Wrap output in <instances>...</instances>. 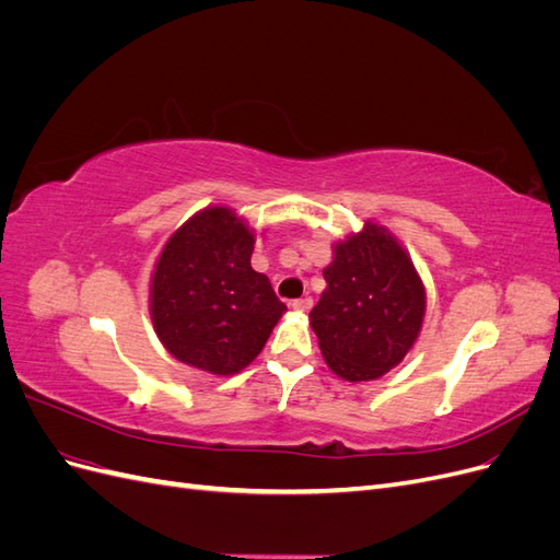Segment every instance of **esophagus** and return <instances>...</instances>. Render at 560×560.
<instances>
[{
	"label": "esophagus",
	"mask_w": 560,
	"mask_h": 560,
	"mask_svg": "<svg viewBox=\"0 0 560 560\" xmlns=\"http://www.w3.org/2000/svg\"><path fill=\"white\" fill-rule=\"evenodd\" d=\"M292 308H294L296 313H308V311L313 308V299H311V296L296 299V301H292Z\"/></svg>",
	"instance_id": "obj_1"
}]
</instances>
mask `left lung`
<instances>
[{"mask_svg":"<svg viewBox=\"0 0 560 560\" xmlns=\"http://www.w3.org/2000/svg\"><path fill=\"white\" fill-rule=\"evenodd\" d=\"M327 290L311 327L327 366L348 383L376 381L416 346L428 294L411 254L378 222L331 245Z\"/></svg>","mask_w":560,"mask_h":560,"instance_id":"left-lung-1","label":"left lung"}]
</instances>
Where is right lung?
<instances>
[{"instance_id": "add662e5", "label": "right lung", "mask_w": 560, "mask_h": 560, "mask_svg": "<svg viewBox=\"0 0 560 560\" xmlns=\"http://www.w3.org/2000/svg\"><path fill=\"white\" fill-rule=\"evenodd\" d=\"M254 243L257 231L229 206L198 210L165 241L149 280V315L182 364L219 378L241 374L287 313L249 264Z\"/></svg>"}]
</instances>
